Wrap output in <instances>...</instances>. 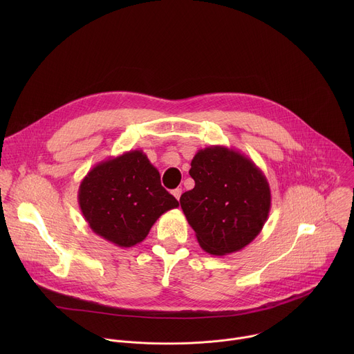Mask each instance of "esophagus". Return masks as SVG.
<instances>
[{"mask_svg":"<svg viewBox=\"0 0 354 354\" xmlns=\"http://www.w3.org/2000/svg\"><path fill=\"white\" fill-rule=\"evenodd\" d=\"M172 194L176 197V200H179V198H180V194H182V189L176 187L175 190H172Z\"/></svg>","mask_w":354,"mask_h":354,"instance_id":"obj_1","label":"esophagus"}]
</instances>
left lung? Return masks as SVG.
Instances as JSON below:
<instances>
[{"mask_svg":"<svg viewBox=\"0 0 354 354\" xmlns=\"http://www.w3.org/2000/svg\"><path fill=\"white\" fill-rule=\"evenodd\" d=\"M190 165L194 187L179 203L198 245L216 257L243 249L269 217L266 176L250 158L224 145L198 149Z\"/></svg>","mask_w":354,"mask_h":354,"instance_id":"8db88e82","label":"left lung"}]
</instances>
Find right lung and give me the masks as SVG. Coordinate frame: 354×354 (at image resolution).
I'll list each match as a JSON object with an SVG mask.
<instances>
[{
	"label": "right lung",
	"instance_id": "1",
	"mask_svg": "<svg viewBox=\"0 0 354 354\" xmlns=\"http://www.w3.org/2000/svg\"><path fill=\"white\" fill-rule=\"evenodd\" d=\"M78 203L89 228L120 248L144 241L164 213L179 206L141 149L96 164L81 180Z\"/></svg>",
	"mask_w": 354,
	"mask_h": 354
}]
</instances>
